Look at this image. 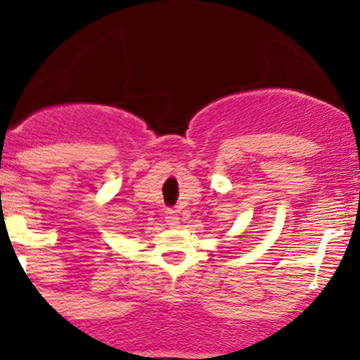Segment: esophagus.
Returning <instances> with one entry per match:
<instances>
[{"label":"esophagus","mask_w":360,"mask_h":360,"mask_svg":"<svg viewBox=\"0 0 360 360\" xmlns=\"http://www.w3.org/2000/svg\"><path fill=\"white\" fill-rule=\"evenodd\" d=\"M166 223L169 226L179 225V214H177L176 210H167V212H166Z\"/></svg>","instance_id":"esophagus-1"}]
</instances>
